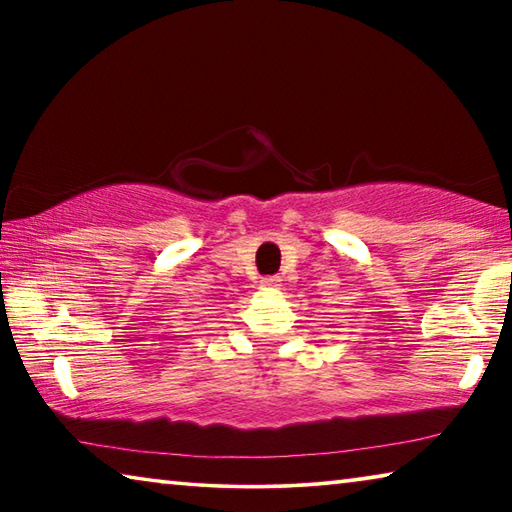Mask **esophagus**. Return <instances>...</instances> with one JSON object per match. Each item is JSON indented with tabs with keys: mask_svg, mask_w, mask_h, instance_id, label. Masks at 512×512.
<instances>
[{
	"mask_svg": "<svg viewBox=\"0 0 512 512\" xmlns=\"http://www.w3.org/2000/svg\"><path fill=\"white\" fill-rule=\"evenodd\" d=\"M262 284H264L266 289L275 291V289H280V287H282V280H280V277H277V275H271V277H264Z\"/></svg>",
	"mask_w": 512,
	"mask_h": 512,
	"instance_id": "1",
	"label": "esophagus"
}]
</instances>
